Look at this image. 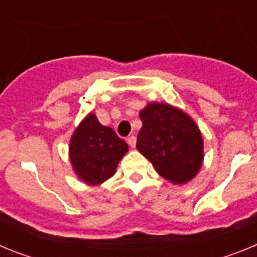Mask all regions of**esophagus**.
I'll use <instances>...</instances> for the list:
<instances>
[{
    "mask_svg": "<svg viewBox=\"0 0 257 257\" xmlns=\"http://www.w3.org/2000/svg\"><path fill=\"white\" fill-rule=\"evenodd\" d=\"M127 144L130 145L131 148H135V145H136V138H135V136H130V138H127Z\"/></svg>",
    "mask_w": 257,
    "mask_h": 257,
    "instance_id": "34e87169",
    "label": "esophagus"
}]
</instances>
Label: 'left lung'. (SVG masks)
Listing matches in <instances>:
<instances>
[{"label": "left lung", "instance_id": "obj_1", "mask_svg": "<svg viewBox=\"0 0 257 257\" xmlns=\"http://www.w3.org/2000/svg\"><path fill=\"white\" fill-rule=\"evenodd\" d=\"M139 117L143 126L138 151L166 180L174 184L192 180L203 162V139L196 122L167 103H149Z\"/></svg>", "mask_w": 257, "mask_h": 257}]
</instances>
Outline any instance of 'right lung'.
<instances>
[{"mask_svg":"<svg viewBox=\"0 0 257 257\" xmlns=\"http://www.w3.org/2000/svg\"><path fill=\"white\" fill-rule=\"evenodd\" d=\"M127 151L128 145L113 128L97 121L95 113H88L83 118L69 143L73 171L87 185H99L112 178Z\"/></svg>","mask_w":257,"mask_h":257,"instance_id":"add662e5","label":"right lung"}]
</instances>
